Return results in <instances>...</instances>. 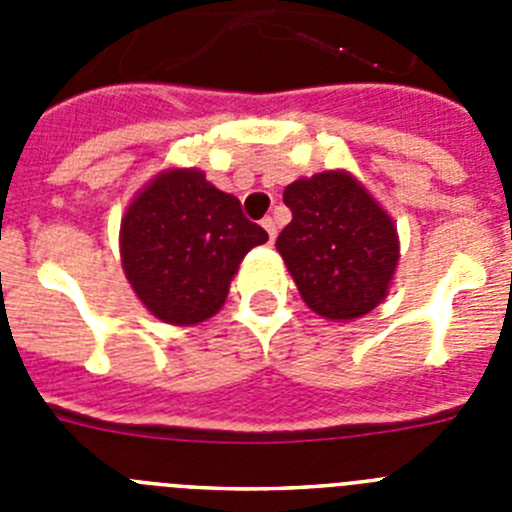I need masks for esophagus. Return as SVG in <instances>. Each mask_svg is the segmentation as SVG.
<instances>
[{
  "instance_id": "34e87169",
  "label": "esophagus",
  "mask_w": 512,
  "mask_h": 512,
  "mask_svg": "<svg viewBox=\"0 0 512 512\" xmlns=\"http://www.w3.org/2000/svg\"><path fill=\"white\" fill-rule=\"evenodd\" d=\"M264 230H266V235H269V243H274V238H277V223H274V220H271V217H264Z\"/></svg>"
}]
</instances>
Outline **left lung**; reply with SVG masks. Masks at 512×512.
<instances>
[{"mask_svg":"<svg viewBox=\"0 0 512 512\" xmlns=\"http://www.w3.org/2000/svg\"><path fill=\"white\" fill-rule=\"evenodd\" d=\"M292 223L277 251L320 318L348 323L390 295L400 261L397 225L346 169L302 176L284 189Z\"/></svg>","mask_w":512,"mask_h":512,"instance_id":"left-lung-1","label":"left lung"}]
</instances>
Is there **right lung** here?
<instances>
[{
    "instance_id": "right-lung-1",
    "label": "right lung",
    "mask_w": 512,
    "mask_h": 512,
    "mask_svg": "<svg viewBox=\"0 0 512 512\" xmlns=\"http://www.w3.org/2000/svg\"><path fill=\"white\" fill-rule=\"evenodd\" d=\"M269 241L246 220L238 197L220 192L200 169L158 171L120 223L122 271L153 318L197 325L228 300L243 256Z\"/></svg>"
}]
</instances>
